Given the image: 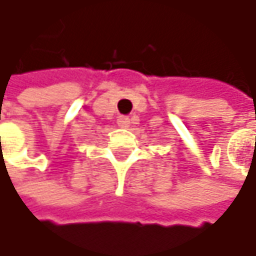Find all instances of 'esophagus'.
Returning a JSON list of instances; mask_svg holds the SVG:
<instances>
[{
    "label": "esophagus",
    "mask_w": 256,
    "mask_h": 256,
    "mask_svg": "<svg viewBox=\"0 0 256 256\" xmlns=\"http://www.w3.org/2000/svg\"><path fill=\"white\" fill-rule=\"evenodd\" d=\"M118 125L122 126V128L128 126V125H130V118H128V116H119V118H118Z\"/></svg>",
    "instance_id": "obj_1"
}]
</instances>
